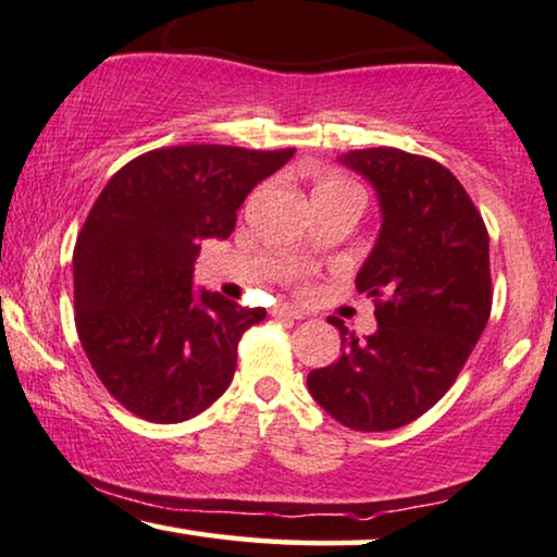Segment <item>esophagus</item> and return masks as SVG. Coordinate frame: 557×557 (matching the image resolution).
<instances>
[{
  "label": "esophagus",
  "instance_id": "esophagus-1",
  "mask_svg": "<svg viewBox=\"0 0 557 557\" xmlns=\"http://www.w3.org/2000/svg\"><path fill=\"white\" fill-rule=\"evenodd\" d=\"M271 314L273 317H286V319H304V311L301 309L286 307V304H278V307H273Z\"/></svg>",
  "mask_w": 557,
  "mask_h": 557
}]
</instances>
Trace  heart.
I'll return each instance as SVG.
<instances>
[{
    "mask_svg": "<svg viewBox=\"0 0 557 557\" xmlns=\"http://www.w3.org/2000/svg\"><path fill=\"white\" fill-rule=\"evenodd\" d=\"M332 185H337V182H332Z\"/></svg>",
    "mask_w": 557,
    "mask_h": 557,
    "instance_id": "1",
    "label": "heart"
}]
</instances>
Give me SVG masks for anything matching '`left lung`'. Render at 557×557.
Here are the masks:
<instances>
[{"label": "left lung", "mask_w": 557, "mask_h": 557, "mask_svg": "<svg viewBox=\"0 0 557 557\" xmlns=\"http://www.w3.org/2000/svg\"><path fill=\"white\" fill-rule=\"evenodd\" d=\"M377 189L383 231L357 292L377 330L355 337L342 319V355L311 370L309 393L355 431L400 429L444 398L492 311L490 233L461 182L436 159L393 147L339 157Z\"/></svg>", "instance_id": "1"}]
</instances>
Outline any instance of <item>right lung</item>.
<instances>
[{
  "mask_svg": "<svg viewBox=\"0 0 557 557\" xmlns=\"http://www.w3.org/2000/svg\"><path fill=\"white\" fill-rule=\"evenodd\" d=\"M294 149L187 144L139 154L109 180L73 250L75 330L128 413L187 421L231 385L243 332L265 309L193 294L202 240L227 238L258 182Z\"/></svg>",
  "mask_w": 557,
  "mask_h": 557,
  "instance_id": "right-lung-1",
  "label": "right lung"
}]
</instances>
